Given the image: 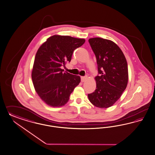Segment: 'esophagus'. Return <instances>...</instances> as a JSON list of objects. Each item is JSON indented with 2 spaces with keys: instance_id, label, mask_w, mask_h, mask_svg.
<instances>
[{
  "instance_id": "esophagus-1",
  "label": "esophagus",
  "mask_w": 155,
  "mask_h": 155,
  "mask_svg": "<svg viewBox=\"0 0 155 155\" xmlns=\"http://www.w3.org/2000/svg\"><path fill=\"white\" fill-rule=\"evenodd\" d=\"M81 82H85V81L86 80L87 77H86V76H85V77H81Z\"/></svg>"
}]
</instances>
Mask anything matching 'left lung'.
<instances>
[{"label":"left lung","mask_w":155,"mask_h":155,"mask_svg":"<svg viewBox=\"0 0 155 155\" xmlns=\"http://www.w3.org/2000/svg\"><path fill=\"white\" fill-rule=\"evenodd\" d=\"M96 55L99 75L96 89L88 94L91 103L100 108L112 107L127 87L128 64L122 50L114 42L101 38L89 39Z\"/></svg>","instance_id":"left-lung-1"}]
</instances>
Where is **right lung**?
Returning a JSON list of instances; mask_svg holds the SVG:
<instances>
[{"label":"right lung","instance_id":"add662e5","mask_svg":"<svg viewBox=\"0 0 155 155\" xmlns=\"http://www.w3.org/2000/svg\"><path fill=\"white\" fill-rule=\"evenodd\" d=\"M85 42L84 39L55 35L38 48L32 68V82L38 96L48 106L64 105L79 85L80 77L63 72L61 66L70 62L74 50Z\"/></svg>","mask_w":155,"mask_h":155}]
</instances>
